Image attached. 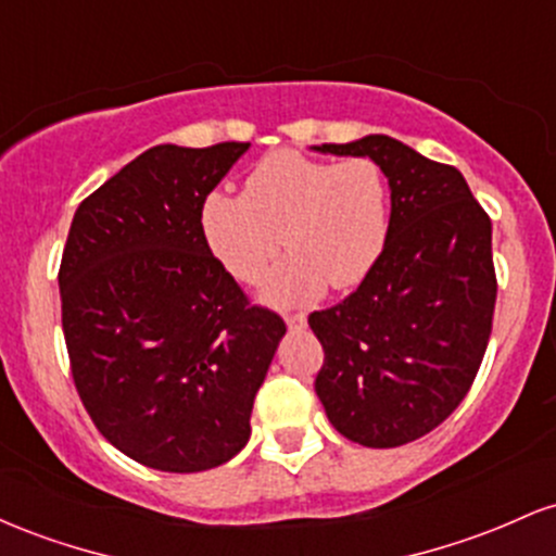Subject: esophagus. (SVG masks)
Returning a JSON list of instances; mask_svg holds the SVG:
<instances>
[{
	"label": "esophagus",
	"mask_w": 556,
	"mask_h": 556,
	"mask_svg": "<svg viewBox=\"0 0 556 556\" xmlns=\"http://www.w3.org/2000/svg\"><path fill=\"white\" fill-rule=\"evenodd\" d=\"M285 324L290 329H300V327H305V314H290V316H285Z\"/></svg>",
	"instance_id": "obj_1"
}]
</instances>
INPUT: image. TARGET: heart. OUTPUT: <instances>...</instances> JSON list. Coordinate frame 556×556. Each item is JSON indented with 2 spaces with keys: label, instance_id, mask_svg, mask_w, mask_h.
Wrapping results in <instances>:
<instances>
[{
  "label": "heart",
  "instance_id": "b5f03b06",
  "mask_svg": "<svg viewBox=\"0 0 556 556\" xmlns=\"http://www.w3.org/2000/svg\"><path fill=\"white\" fill-rule=\"evenodd\" d=\"M201 232L229 277L253 285L287 242L290 256L261 285L277 305L308 303L358 287L389 238V182L374 159L344 162L274 151L251 169L245 193L212 190L201 203Z\"/></svg>",
  "mask_w": 556,
  "mask_h": 556
}]
</instances>
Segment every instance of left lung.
Segmentation results:
<instances>
[{"instance_id":"left-lung-1","label":"left lung","mask_w":556,"mask_h":556,"mask_svg":"<svg viewBox=\"0 0 556 556\" xmlns=\"http://www.w3.org/2000/svg\"><path fill=\"white\" fill-rule=\"evenodd\" d=\"M368 156L389 182V238L353 295L308 316L324 348L316 394L350 442H416L460 405L496 303L491 219L465 177L389 136L314 146Z\"/></svg>"}]
</instances>
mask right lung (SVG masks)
<instances>
[{
  "instance_id": "add662e5",
  "label": "right lung",
  "mask_w": 556,
  "mask_h": 556,
  "mask_svg": "<svg viewBox=\"0 0 556 556\" xmlns=\"http://www.w3.org/2000/svg\"><path fill=\"white\" fill-rule=\"evenodd\" d=\"M251 143L154 146L80 203L60 266L73 379L132 460L198 473L232 460L285 321L248 305L201 232V203Z\"/></svg>"
}]
</instances>
